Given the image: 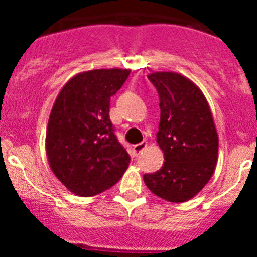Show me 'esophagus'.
<instances>
[{
	"label": "esophagus",
	"mask_w": 257,
	"mask_h": 257,
	"mask_svg": "<svg viewBox=\"0 0 257 257\" xmlns=\"http://www.w3.org/2000/svg\"><path fill=\"white\" fill-rule=\"evenodd\" d=\"M147 145H148V143H147V142H142V143H139V144L133 145V151H134V153H135V154L142 153V152L144 151L145 148H147Z\"/></svg>",
	"instance_id": "1"
}]
</instances>
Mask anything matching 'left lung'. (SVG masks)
I'll return each mask as SVG.
<instances>
[{
  "mask_svg": "<svg viewBox=\"0 0 257 257\" xmlns=\"http://www.w3.org/2000/svg\"><path fill=\"white\" fill-rule=\"evenodd\" d=\"M148 78L160 95L157 143L162 167L143 176L153 194L174 203L196 197L212 178L219 154L212 113L201 88L176 72H154Z\"/></svg>",
  "mask_w": 257,
  "mask_h": 257,
  "instance_id": "obj_1",
  "label": "left lung"
}]
</instances>
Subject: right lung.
Listing matches in <instances>:
<instances>
[{"instance_id": "add662e5", "label": "right lung", "mask_w": 257, "mask_h": 257, "mask_svg": "<svg viewBox=\"0 0 257 257\" xmlns=\"http://www.w3.org/2000/svg\"><path fill=\"white\" fill-rule=\"evenodd\" d=\"M130 69H92L63 86L50 113L46 156L50 169L69 192L92 197L123 176L130 156L118 143L109 118L110 96Z\"/></svg>"}]
</instances>
